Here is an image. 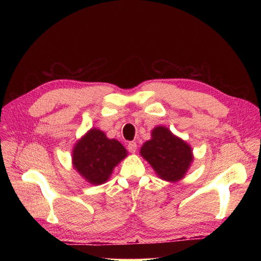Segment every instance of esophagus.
<instances>
[{
	"mask_svg": "<svg viewBox=\"0 0 261 261\" xmlns=\"http://www.w3.org/2000/svg\"><path fill=\"white\" fill-rule=\"evenodd\" d=\"M127 150H129L131 153H135L137 151V143L134 141L129 142V145H127Z\"/></svg>",
	"mask_w": 261,
	"mask_h": 261,
	"instance_id": "34e87169",
	"label": "esophagus"
}]
</instances>
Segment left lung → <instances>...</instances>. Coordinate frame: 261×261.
I'll list each match as a JSON object with an SVG mask.
<instances>
[{
    "mask_svg": "<svg viewBox=\"0 0 261 261\" xmlns=\"http://www.w3.org/2000/svg\"><path fill=\"white\" fill-rule=\"evenodd\" d=\"M140 154L160 179L169 182L184 178L194 160L192 147L164 125L153 127L151 139L143 143Z\"/></svg>",
    "mask_w": 261,
    "mask_h": 261,
    "instance_id": "8db88e82",
    "label": "left lung"
}]
</instances>
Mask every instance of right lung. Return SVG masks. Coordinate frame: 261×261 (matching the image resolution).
I'll return each instance as SVG.
<instances>
[{
    "mask_svg": "<svg viewBox=\"0 0 261 261\" xmlns=\"http://www.w3.org/2000/svg\"><path fill=\"white\" fill-rule=\"evenodd\" d=\"M126 156V149L121 142L110 139L97 127H92L76 141L71 152V164L87 182L102 185Z\"/></svg>",
    "mask_w": 261,
    "mask_h": 261,
    "instance_id": "1",
    "label": "right lung"
}]
</instances>
